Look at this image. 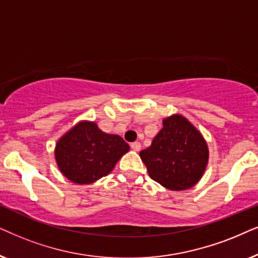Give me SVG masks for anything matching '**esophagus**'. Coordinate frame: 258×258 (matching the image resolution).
I'll return each instance as SVG.
<instances>
[{"mask_svg":"<svg viewBox=\"0 0 258 258\" xmlns=\"http://www.w3.org/2000/svg\"><path fill=\"white\" fill-rule=\"evenodd\" d=\"M131 147H132L133 151H136V152H139V151L142 150V144H140L139 142L132 143V144H131Z\"/></svg>","mask_w":258,"mask_h":258,"instance_id":"esophagus-1","label":"esophagus"}]
</instances>
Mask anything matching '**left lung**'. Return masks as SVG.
I'll return each mask as SVG.
<instances>
[{"label": "left lung", "mask_w": 258, "mask_h": 258, "mask_svg": "<svg viewBox=\"0 0 258 258\" xmlns=\"http://www.w3.org/2000/svg\"><path fill=\"white\" fill-rule=\"evenodd\" d=\"M149 176L171 191H183L202 179L209 161L207 140L184 115L163 119L151 146L140 151Z\"/></svg>", "instance_id": "obj_1"}]
</instances>
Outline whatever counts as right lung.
<instances>
[{
  "instance_id": "add662e5",
  "label": "right lung",
  "mask_w": 258,
  "mask_h": 258,
  "mask_svg": "<svg viewBox=\"0 0 258 258\" xmlns=\"http://www.w3.org/2000/svg\"><path fill=\"white\" fill-rule=\"evenodd\" d=\"M130 145L120 136L108 135L97 122L81 120L56 142L55 160L60 172L75 184H92L107 176Z\"/></svg>"
}]
</instances>
